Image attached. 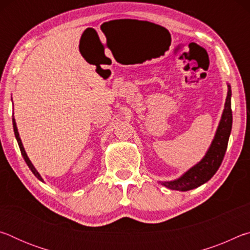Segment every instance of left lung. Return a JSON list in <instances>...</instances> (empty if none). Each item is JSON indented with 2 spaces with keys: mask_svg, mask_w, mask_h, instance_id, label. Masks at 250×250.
<instances>
[{
  "mask_svg": "<svg viewBox=\"0 0 250 250\" xmlns=\"http://www.w3.org/2000/svg\"><path fill=\"white\" fill-rule=\"evenodd\" d=\"M227 87L228 91L222 119L219 121L214 140L211 141V145L209 149L207 150L204 158L193 167L189 168L188 171H186L179 179L168 182H161V184L166 186V188L182 192L196 188L198 186L206 183L207 181H209L221 167L224 155H225V152L227 150L228 139H229L232 125L230 104L231 89L229 84H227Z\"/></svg>",
  "mask_w": 250,
  "mask_h": 250,
  "instance_id": "left-lung-1",
  "label": "left lung"
}]
</instances>
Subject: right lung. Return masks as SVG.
Wrapping results in <instances>:
<instances>
[{"label":"right lung","instance_id":"add662e5","mask_svg":"<svg viewBox=\"0 0 250 250\" xmlns=\"http://www.w3.org/2000/svg\"><path fill=\"white\" fill-rule=\"evenodd\" d=\"M13 128H14V133H15V138H16V140H18V143H19V146H20V150H21V153H22V155H23V158H24V160H25V162H26V164L28 166V167L31 168V171L33 172V174L35 175L37 179H39L40 181H42V182H44V180L42 179V176L40 175V173L36 171V168L34 167V166L32 164V162H31V160L28 159V156H27V154H26V152H25V150H24V146H23V143H22V140H21V138H20V134H19V131H18V126H16V122H15V119H14V117H13Z\"/></svg>","mask_w":250,"mask_h":250}]
</instances>
